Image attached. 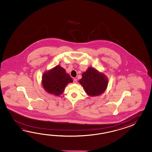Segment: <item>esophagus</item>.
Listing matches in <instances>:
<instances>
[{
	"label": "esophagus",
	"instance_id": "esophagus-1",
	"mask_svg": "<svg viewBox=\"0 0 152 152\" xmlns=\"http://www.w3.org/2000/svg\"><path fill=\"white\" fill-rule=\"evenodd\" d=\"M73 83H74L75 84L77 83V79H73Z\"/></svg>",
	"mask_w": 152,
	"mask_h": 152
}]
</instances>
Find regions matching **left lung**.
Listing matches in <instances>:
<instances>
[{
	"instance_id": "left-lung-1",
	"label": "left lung",
	"mask_w": 152,
	"mask_h": 152,
	"mask_svg": "<svg viewBox=\"0 0 152 152\" xmlns=\"http://www.w3.org/2000/svg\"><path fill=\"white\" fill-rule=\"evenodd\" d=\"M86 93L90 96H97L103 94L107 86V78L105 75L89 67L82 75L79 81Z\"/></svg>"
}]
</instances>
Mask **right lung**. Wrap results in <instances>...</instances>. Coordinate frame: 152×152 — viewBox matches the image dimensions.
<instances>
[{
    "label": "right lung",
    "mask_w": 152,
    "mask_h": 152,
    "mask_svg": "<svg viewBox=\"0 0 152 152\" xmlns=\"http://www.w3.org/2000/svg\"><path fill=\"white\" fill-rule=\"evenodd\" d=\"M42 79L43 87L45 91L49 94L57 96L63 94L67 84L73 82L71 76L59 65L46 72L43 75Z\"/></svg>",
    "instance_id": "1"
}]
</instances>
